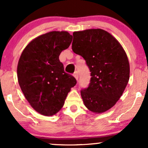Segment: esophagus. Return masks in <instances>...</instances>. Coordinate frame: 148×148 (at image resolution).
I'll return each mask as SVG.
<instances>
[{"label": "esophagus", "instance_id": "34e87169", "mask_svg": "<svg viewBox=\"0 0 148 148\" xmlns=\"http://www.w3.org/2000/svg\"><path fill=\"white\" fill-rule=\"evenodd\" d=\"M73 75H74V76L75 77V79L76 80L79 79V73H78L77 71H76V72L74 73V74H73Z\"/></svg>", "mask_w": 148, "mask_h": 148}]
</instances>
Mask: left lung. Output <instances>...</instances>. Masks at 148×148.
<instances>
[{"label": "left lung", "instance_id": "8db88e82", "mask_svg": "<svg viewBox=\"0 0 148 148\" xmlns=\"http://www.w3.org/2000/svg\"><path fill=\"white\" fill-rule=\"evenodd\" d=\"M73 51L85 59L90 72L88 88L81 90L85 106L100 113L115 104L130 79V63L122 46L102 29L73 33Z\"/></svg>", "mask_w": 148, "mask_h": 148}]
</instances>
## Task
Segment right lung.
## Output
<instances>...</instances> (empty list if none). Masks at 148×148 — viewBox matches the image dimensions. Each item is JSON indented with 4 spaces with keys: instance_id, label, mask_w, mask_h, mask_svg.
Segmentation results:
<instances>
[{
    "instance_id": "obj_1",
    "label": "right lung",
    "mask_w": 148,
    "mask_h": 148,
    "mask_svg": "<svg viewBox=\"0 0 148 148\" xmlns=\"http://www.w3.org/2000/svg\"><path fill=\"white\" fill-rule=\"evenodd\" d=\"M72 41L67 32H49L34 39L22 52L17 66L18 84L25 99L40 114L51 116L58 113L76 84L59 60Z\"/></svg>"
}]
</instances>
